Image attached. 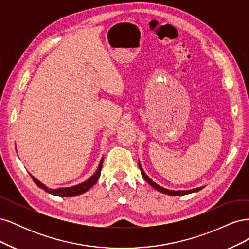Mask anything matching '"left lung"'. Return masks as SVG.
I'll return each mask as SVG.
<instances>
[{"label":"left lung","mask_w":249,"mask_h":249,"mask_svg":"<svg viewBox=\"0 0 249 249\" xmlns=\"http://www.w3.org/2000/svg\"><path fill=\"white\" fill-rule=\"evenodd\" d=\"M138 164H139L140 171H141V175H142L143 178H144L150 186L154 187L156 190H158V191L161 192V193L168 194V195H173V196H179V195H186V194H190V193H193V192H197V191H199L200 189H202V188H203V187H200V188H195V189H192V190H187V191H183V190H180V191H175V190H168V189H165V188H163V187L159 186L158 184H156L155 182H153V180L150 179V178L145 175V172L143 171V169H142V167H141V164H140V162H138Z\"/></svg>","instance_id":"left-lung-1"}]
</instances>
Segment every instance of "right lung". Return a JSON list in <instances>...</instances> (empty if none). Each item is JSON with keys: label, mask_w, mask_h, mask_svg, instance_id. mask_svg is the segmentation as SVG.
I'll use <instances>...</instances> for the list:
<instances>
[{"label": "right lung", "mask_w": 249, "mask_h": 249, "mask_svg": "<svg viewBox=\"0 0 249 249\" xmlns=\"http://www.w3.org/2000/svg\"><path fill=\"white\" fill-rule=\"evenodd\" d=\"M102 166H103V159L101 160L99 167H97V170L95 171L94 175L92 177H90L87 180H85L84 183H81L77 186H72V187H69V188H59V189H50V188L44 186L41 182H39V180L35 178L33 176H31V175L30 176H31L32 179L34 180V183L46 192L51 193L53 195H57V196L70 197V196H76V195H80L82 193L86 192L88 189H90V188H91L97 182V179H99V178L101 176Z\"/></svg>", "instance_id": "add662e5"}]
</instances>
